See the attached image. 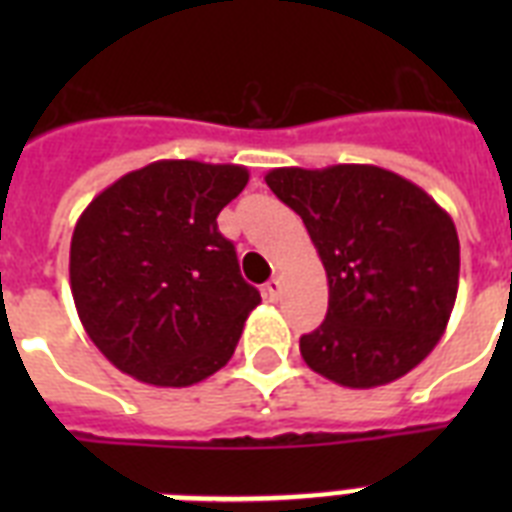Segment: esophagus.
<instances>
[{
  "label": "esophagus",
  "mask_w": 512,
  "mask_h": 512,
  "mask_svg": "<svg viewBox=\"0 0 512 512\" xmlns=\"http://www.w3.org/2000/svg\"><path fill=\"white\" fill-rule=\"evenodd\" d=\"M263 295L268 297L271 303H276V300H279V295H281V281L279 279L268 281V284L263 287Z\"/></svg>",
  "instance_id": "34e87169"
}]
</instances>
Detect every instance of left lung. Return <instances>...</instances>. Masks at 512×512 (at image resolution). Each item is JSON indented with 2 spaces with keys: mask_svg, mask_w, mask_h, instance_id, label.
<instances>
[{
  "mask_svg": "<svg viewBox=\"0 0 512 512\" xmlns=\"http://www.w3.org/2000/svg\"><path fill=\"white\" fill-rule=\"evenodd\" d=\"M265 183L303 217L329 281L305 364L342 388L404 377L446 332L460 284L452 217L412 180L372 164L279 167Z\"/></svg>",
  "mask_w": 512,
  "mask_h": 512,
  "instance_id": "8db88e82",
  "label": "left lung"
}]
</instances>
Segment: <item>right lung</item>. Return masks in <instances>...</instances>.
Masks as SVG:
<instances>
[{
    "instance_id": "obj_1",
    "label": "right lung",
    "mask_w": 512,
    "mask_h": 512,
    "mask_svg": "<svg viewBox=\"0 0 512 512\" xmlns=\"http://www.w3.org/2000/svg\"><path fill=\"white\" fill-rule=\"evenodd\" d=\"M247 180L239 164L162 159L119 177L76 220V313L119 372L188 388L231 361L260 292L241 279L217 215Z\"/></svg>"
}]
</instances>
